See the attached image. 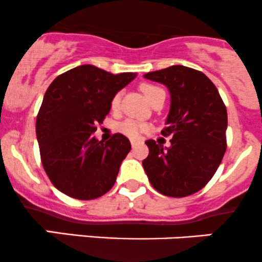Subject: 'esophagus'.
Returning <instances> with one entry per match:
<instances>
[{"instance_id":"obj_1","label":"esophagus","mask_w":262,"mask_h":262,"mask_svg":"<svg viewBox=\"0 0 262 262\" xmlns=\"http://www.w3.org/2000/svg\"><path fill=\"white\" fill-rule=\"evenodd\" d=\"M137 143H139V141H137V140H131V146H132V147H135V146H136Z\"/></svg>"}]
</instances>
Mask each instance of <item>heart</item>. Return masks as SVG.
<instances>
[{
	"instance_id": "1",
	"label": "heart",
	"mask_w": 262,
	"mask_h": 262,
	"mask_svg": "<svg viewBox=\"0 0 262 262\" xmlns=\"http://www.w3.org/2000/svg\"><path fill=\"white\" fill-rule=\"evenodd\" d=\"M141 91L145 95V97L147 98L148 102L154 100L155 97H157L159 95L165 94L164 90L160 89L159 86H155L152 83H142L141 85ZM121 105V95L116 94L114 97L111 98V108L112 111H119ZM120 131L122 132L123 135H126L127 137H131V139H137L142 132L148 130V126L146 123L140 122L137 120H125L120 125Z\"/></svg>"
}]
</instances>
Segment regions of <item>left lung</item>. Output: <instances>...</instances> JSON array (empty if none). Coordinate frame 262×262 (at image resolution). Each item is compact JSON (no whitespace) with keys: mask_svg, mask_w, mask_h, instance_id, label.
I'll list each match as a JSON object with an SVG mask.
<instances>
[{"mask_svg":"<svg viewBox=\"0 0 262 262\" xmlns=\"http://www.w3.org/2000/svg\"><path fill=\"white\" fill-rule=\"evenodd\" d=\"M168 89L171 106L164 136L170 147L147 140L142 161L155 190L170 198L198 192L215 175L226 151L227 112L216 86L206 75L175 64L143 75Z\"/></svg>","mask_w":262,"mask_h":262,"instance_id":"1","label":"left lung"}]
</instances>
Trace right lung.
I'll list each match as a JSON object with an SVG mask.
<instances>
[{
  "label": "right lung",
  "instance_id": "1",
  "mask_svg": "<svg viewBox=\"0 0 262 262\" xmlns=\"http://www.w3.org/2000/svg\"><path fill=\"white\" fill-rule=\"evenodd\" d=\"M136 74L112 75L81 64L57 76L43 96L36 120L42 166L57 190L94 200L112 188L121 162L131 150L122 134L108 141L94 136L111 110V98Z\"/></svg>",
  "mask_w": 262,
  "mask_h": 262
}]
</instances>
